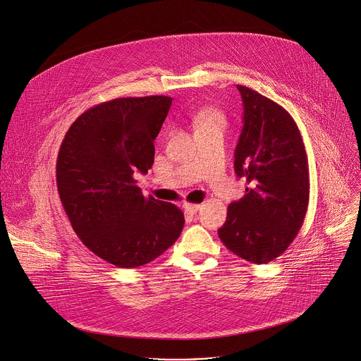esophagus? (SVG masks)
<instances>
[{
    "instance_id": "34e87169",
    "label": "esophagus",
    "mask_w": 361,
    "mask_h": 361,
    "mask_svg": "<svg viewBox=\"0 0 361 361\" xmlns=\"http://www.w3.org/2000/svg\"><path fill=\"white\" fill-rule=\"evenodd\" d=\"M183 209L186 210V213L193 214V213H196V212L200 209V204H197V203H189V202H185V203H183Z\"/></svg>"
}]
</instances>
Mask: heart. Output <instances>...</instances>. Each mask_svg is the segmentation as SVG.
Returning <instances> with one entry per match:
<instances>
[{
    "mask_svg": "<svg viewBox=\"0 0 361 361\" xmlns=\"http://www.w3.org/2000/svg\"><path fill=\"white\" fill-rule=\"evenodd\" d=\"M226 119L225 115L218 109H203L196 114L195 125L196 130L212 128V126H225Z\"/></svg>",
    "mask_w": 361,
    "mask_h": 361,
    "instance_id": "b5f03b06",
    "label": "heart"
}]
</instances>
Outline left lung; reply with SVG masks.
Masks as SVG:
<instances>
[{
  "instance_id": "obj_1",
  "label": "left lung",
  "mask_w": 361,
  "mask_h": 361,
  "mask_svg": "<svg viewBox=\"0 0 361 361\" xmlns=\"http://www.w3.org/2000/svg\"><path fill=\"white\" fill-rule=\"evenodd\" d=\"M243 128L235 151V172L249 186L228 207L218 231L236 256L257 264L279 257L298 236L309 206L310 179L300 130L283 106L238 85Z\"/></svg>"
}]
</instances>
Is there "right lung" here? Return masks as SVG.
<instances>
[{
    "label": "right lung",
    "mask_w": 361,
    "mask_h": 361,
    "mask_svg": "<svg viewBox=\"0 0 361 361\" xmlns=\"http://www.w3.org/2000/svg\"><path fill=\"white\" fill-rule=\"evenodd\" d=\"M171 97H130L98 104L65 133L56 186L72 229L98 257L116 267L143 266L179 238L183 212L145 197L135 173H148Z\"/></svg>",
    "instance_id": "obj_1"
}]
</instances>
